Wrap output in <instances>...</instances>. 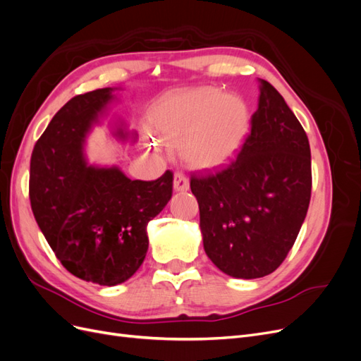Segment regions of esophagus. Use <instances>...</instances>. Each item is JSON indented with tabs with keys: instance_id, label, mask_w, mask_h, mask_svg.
Returning <instances> with one entry per match:
<instances>
[{
	"instance_id": "1",
	"label": "esophagus",
	"mask_w": 361,
	"mask_h": 361,
	"mask_svg": "<svg viewBox=\"0 0 361 361\" xmlns=\"http://www.w3.org/2000/svg\"><path fill=\"white\" fill-rule=\"evenodd\" d=\"M173 188H174V191H178V192L188 191L190 190V182H188L187 178L183 176L182 173H174V176H173Z\"/></svg>"
}]
</instances>
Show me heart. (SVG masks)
Masks as SVG:
<instances>
[{"label": "heart", "mask_w": 361, "mask_h": 361, "mask_svg": "<svg viewBox=\"0 0 361 361\" xmlns=\"http://www.w3.org/2000/svg\"><path fill=\"white\" fill-rule=\"evenodd\" d=\"M247 104L215 87L171 94L150 111V128L161 141L182 143L183 159L194 169H212L231 158L247 133ZM147 146L158 150L150 140Z\"/></svg>", "instance_id": "heart-1"}]
</instances>
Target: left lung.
I'll return each mask as SVG.
<instances>
[{
    "instance_id": "obj_1",
    "label": "left lung",
    "mask_w": 361,
    "mask_h": 361,
    "mask_svg": "<svg viewBox=\"0 0 361 361\" xmlns=\"http://www.w3.org/2000/svg\"><path fill=\"white\" fill-rule=\"evenodd\" d=\"M259 81V105L241 152L214 174L191 178L203 247L235 279H259L288 256L309 209L310 145L283 96Z\"/></svg>"
}]
</instances>
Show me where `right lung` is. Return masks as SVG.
Listing matches in <instances>:
<instances>
[{
	"label": "right lung",
	"instance_id": "obj_1",
	"mask_svg": "<svg viewBox=\"0 0 361 361\" xmlns=\"http://www.w3.org/2000/svg\"><path fill=\"white\" fill-rule=\"evenodd\" d=\"M117 89L75 96L37 140L30 164V202L43 236L71 274L116 286L135 274L149 248L147 224L173 192L167 170L157 180H133L117 166L90 164L85 141L108 116ZM120 143H135L122 117L110 122Z\"/></svg>",
	"mask_w": 361,
	"mask_h": 361
}]
</instances>
